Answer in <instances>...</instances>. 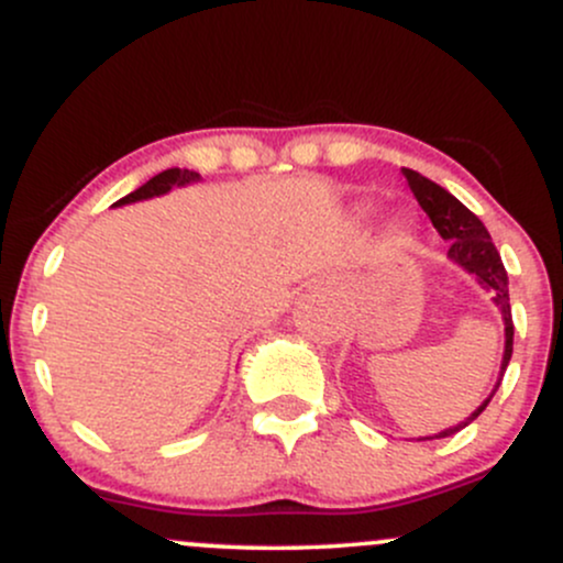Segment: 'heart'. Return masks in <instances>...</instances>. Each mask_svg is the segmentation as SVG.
Masks as SVG:
<instances>
[{
    "label": "heart",
    "mask_w": 563,
    "mask_h": 563,
    "mask_svg": "<svg viewBox=\"0 0 563 563\" xmlns=\"http://www.w3.org/2000/svg\"><path fill=\"white\" fill-rule=\"evenodd\" d=\"M397 230H399V232H402V230H405V224H397Z\"/></svg>",
    "instance_id": "heart-1"
}]
</instances>
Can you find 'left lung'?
<instances>
[{
	"label": "left lung",
	"mask_w": 563,
	"mask_h": 563,
	"mask_svg": "<svg viewBox=\"0 0 563 563\" xmlns=\"http://www.w3.org/2000/svg\"><path fill=\"white\" fill-rule=\"evenodd\" d=\"M402 174H405L407 185H410L412 196L418 198L421 209L429 214L431 224H434L439 235H442V241L450 245L448 260L452 264H457L463 273H468L471 277H474V280L479 283L484 290H489V294H493L497 312H500L503 325H506V349H503L500 376H497L495 389L489 391V397L484 399V402L476 407L474 412H471L466 421H461L457 426H450V429L439 431V434H434V437L418 439V442H426V439L452 437L455 431L466 429L471 421H476V418L482 416L484 407H487L489 399L495 397L497 386H500V380H503V373H506V367H508L510 354H514V320H510L508 273H506V267H503L500 254H497L493 238H489V232L482 224V219L476 214H471L461 200H457L455 196H450L442 185L426 179L423 174H418L412 169H402Z\"/></svg>",
	"instance_id": "left-lung-1"
}]
</instances>
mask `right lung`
Instances as JSON below:
<instances>
[{
    "label": "right lung",
    "mask_w": 563,
    "mask_h": 563,
    "mask_svg": "<svg viewBox=\"0 0 563 563\" xmlns=\"http://www.w3.org/2000/svg\"><path fill=\"white\" fill-rule=\"evenodd\" d=\"M192 183H200V174L198 172H190V169H166L156 174L153 179H147L145 185L137 187L134 192H129L121 200H115L113 206H126V203H137V200H147V198H158V196H166V192L174 190V187H185V185H192Z\"/></svg>",
    "instance_id": "right-lung-1"
}]
</instances>
